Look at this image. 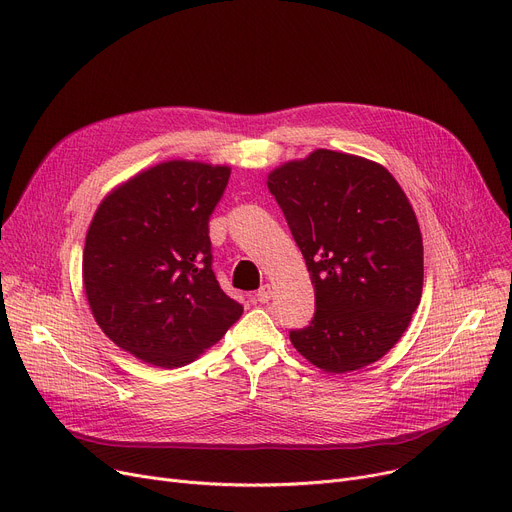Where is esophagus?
<instances>
[{"instance_id":"1","label":"esophagus","mask_w":512,"mask_h":512,"mask_svg":"<svg viewBox=\"0 0 512 512\" xmlns=\"http://www.w3.org/2000/svg\"><path fill=\"white\" fill-rule=\"evenodd\" d=\"M255 298H257V302H261V304L269 302V298H271V286H269V284H263V286L257 290Z\"/></svg>"}]
</instances>
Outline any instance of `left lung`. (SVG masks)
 <instances>
[{
  "instance_id": "obj_1",
  "label": "left lung",
  "mask_w": 512,
  "mask_h": 512,
  "mask_svg": "<svg viewBox=\"0 0 512 512\" xmlns=\"http://www.w3.org/2000/svg\"><path fill=\"white\" fill-rule=\"evenodd\" d=\"M315 286L309 327L290 331L300 356L346 374L383 358L405 333L424 284L422 232L389 170L319 148L267 175Z\"/></svg>"
}]
</instances>
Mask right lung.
Segmentation results:
<instances>
[{"label":"right lung","instance_id":"right-lung-1","mask_svg":"<svg viewBox=\"0 0 512 512\" xmlns=\"http://www.w3.org/2000/svg\"><path fill=\"white\" fill-rule=\"evenodd\" d=\"M230 166L166 160L100 201L86 232L82 282L111 342L142 362L179 368L243 315L212 269L208 222Z\"/></svg>","mask_w":512,"mask_h":512}]
</instances>
